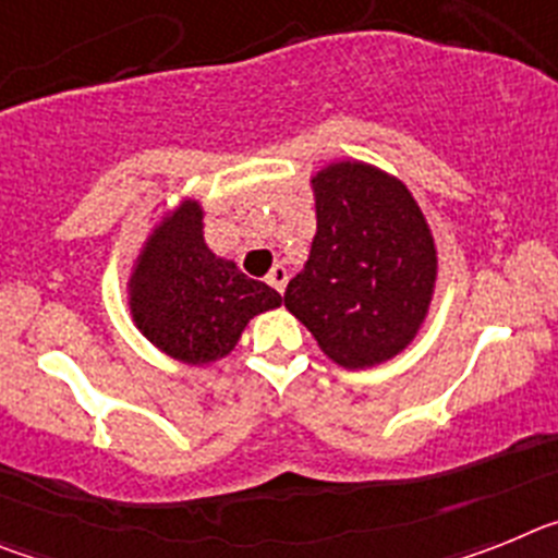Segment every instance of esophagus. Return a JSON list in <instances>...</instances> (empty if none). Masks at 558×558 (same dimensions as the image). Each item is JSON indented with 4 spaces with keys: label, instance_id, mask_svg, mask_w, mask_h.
Masks as SVG:
<instances>
[{
    "label": "esophagus",
    "instance_id": "34e87169",
    "mask_svg": "<svg viewBox=\"0 0 558 558\" xmlns=\"http://www.w3.org/2000/svg\"><path fill=\"white\" fill-rule=\"evenodd\" d=\"M268 284L276 290V293H282L284 284H288V268H282V265H274V270H270V276H268Z\"/></svg>",
    "mask_w": 558,
    "mask_h": 558
}]
</instances>
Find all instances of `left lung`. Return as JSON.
<instances>
[{"mask_svg": "<svg viewBox=\"0 0 558 558\" xmlns=\"http://www.w3.org/2000/svg\"><path fill=\"white\" fill-rule=\"evenodd\" d=\"M318 229L284 307L343 368L377 366L408 347L436 284V245L405 184L360 161L313 179Z\"/></svg>", "mask_w": 558, "mask_h": 558, "instance_id": "obj_1", "label": "left lung"}]
</instances>
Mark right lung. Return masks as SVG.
Instances as JSON below:
<instances>
[{"label":"right lung","instance_id":"1","mask_svg":"<svg viewBox=\"0 0 558 558\" xmlns=\"http://www.w3.org/2000/svg\"><path fill=\"white\" fill-rule=\"evenodd\" d=\"M201 220V206L184 201L147 236L131 279L136 327L161 352L192 366L226 357L254 315L282 304L274 288L206 248Z\"/></svg>","mask_w":558,"mask_h":558}]
</instances>
